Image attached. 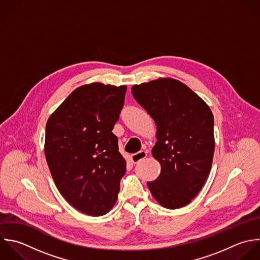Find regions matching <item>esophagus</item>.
<instances>
[{"mask_svg":"<svg viewBox=\"0 0 260 260\" xmlns=\"http://www.w3.org/2000/svg\"><path fill=\"white\" fill-rule=\"evenodd\" d=\"M146 157H147V152H145V151H140V152H138V153H136V154H133V155L131 156V160H132L133 163H138V162H140L141 160L145 159Z\"/></svg>","mask_w":260,"mask_h":260,"instance_id":"obj_1","label":"esophagus"}]
</instances>
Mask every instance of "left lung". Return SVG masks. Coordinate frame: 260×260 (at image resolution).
Segmentation results:
<instances>
[{
	"label": "left lung",
	"instance_id": "8db88e82",
	"mask_svg": "<svg viewBox=\"0 0 260 260\" xmlns=\"http://www.w3.org/2000/svg\"><path fill=\"white\" fill-rule=\"evenodd\" d=\"M132 93L157 126L152 155L161 164V172L148 187L162 207H185L201 191L212 168V110L189 87L172 78L134 85Z\"/></svg>",
	"mask_w": 260,
	"mask_h": 260
}]
</instances>
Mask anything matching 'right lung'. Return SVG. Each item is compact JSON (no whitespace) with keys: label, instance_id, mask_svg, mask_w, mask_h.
<instances>
[{"label":"right lung","instance_id":"1","mask_svg":"<svg viewBox=\"0 0 260 260\" xmlns=\"http://www.w3.org/2000/svg\"><path fill=\"white\" fill-rule=\"evenodd\" d=\"M126 86L91 83L75 89L45 126L44 154L60 194L79 212L98 217L117 200L126 161L112 133Z\"/></svg>","mask_w":260,"mask_h":260}]
</instances>
